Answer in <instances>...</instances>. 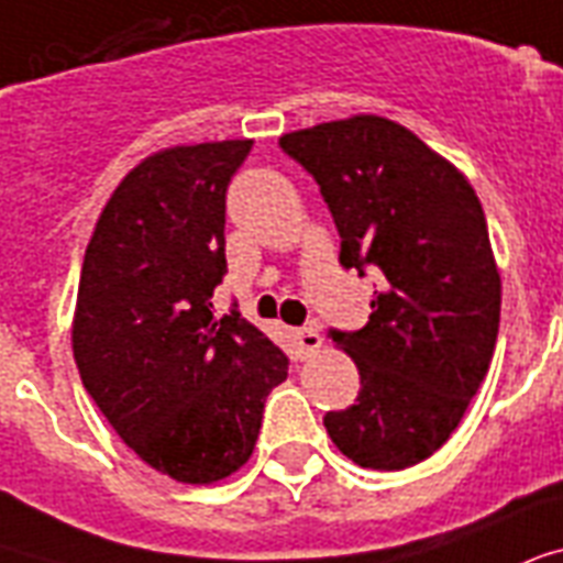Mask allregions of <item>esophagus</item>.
<instances>
[{
    "instance_id": "obj_1",
    "label": "esophagus",
    "mask_w": 563,
    "mask_h": 563,
    "mask_svg": "<svg viewBox=\"0 0 563 563\" xmlns=\"http://www.w3.org/2000/svg\"><path fill=\"white\" fill-rule=\"evenodd\" d=\"M294 341H296V350H299V358H311L313 352L322 346V338L317 329H296Z\"/></svg>"
}]
</instances>
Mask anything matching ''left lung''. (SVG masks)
<instances>
[{
    "mask_svg": "<svg viewBox=\"0 0 563 563\" xmlns=\"http://www.w3.org/2000/svg\"><path fill=\"white\" fill-rule=\"evenodd\" d=\"M278 146L320 185L343 267L385 276L364 329L329 331L358 364L361 390L322 417L325 431L358 467H413L459 429L494 358L503 282L482 202L385 117L320 123Z\"/></svg>",
    "mask_w": 563,
    "mask_h": 563,
    "instance_id": "8db88e82",
    "label": "left lung"
}]
</instances>
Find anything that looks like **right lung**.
<instances>
[{"label": "right lung", "instance_id": "1", "mask_svg": "<svg viewBox=\"0 0 563 563\" xmlns=\"http://www.w3.org/2000/svg\"><path fill=\"white\" fill-rule=\"evenodd\" d=\"M252 141L155 152L120 181L78 278L73 355L104 420L150 467L211 485L250 461L287 355L241 311L213 313L225 276V190Z\"/></svg>", "mask_w": 563, "mask_h": 563}]
</instances>
